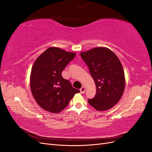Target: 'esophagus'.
Wrapping results in <instances>:
<instances>
[{
	"label": "esophagus",
	"instance_id": "obj_1",
	"mask_svg": "<svg viewBox=\"0 0 152 152\" xmlns=\"http://www.w3.org/2000/svg\"><path fill=\"white\" fill-rule=\"evenodd\" d=\"M80 93H84V91H85V87L82 86L81 88L80 89Z\"/></svg>",
	"mask_w": 152,
	"mask_h": 152
}]
</instances>
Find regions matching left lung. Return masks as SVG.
Masks as SVG:
<instances>
[{
  "instance_id": "8db88e82",
  "label": "left lung",
  "mask_w": 152,
  "mask_h": 152,
  "mask_svg": "<svg viewBox=\"0 0 152 152\" xmlns=\"http://www.w3.org/2000/svg\"><path fill=\"white\" fill-rule=\"evenodd\" d=\"M80 56L86 63L96 87L94 98L88 99L98 111L114 107L122 98L126 79L122 64L112 50L104 47L82 52Z\"/></svg>"
}]
</instances>
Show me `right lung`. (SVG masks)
I'll list each match as a JSON object with an SVG mask.
<instances>
[{
	"label": "right lung",
	"instance_id": "1",
	"mask_svg": "<svg viewBox=\"0 0 152 152\" xmlns=\"http://www.w3.org/2000/svg\"><path fill=\"white\" fill-rule=\"evenodd\" d=\"M75 56V53L50 47L36 59L31 71L30 89L36 102L44 110L61 112L74 95L80 93L61 75Z\"/></svg>",
	"mask_w": 152,
	"mask_h": 152
}]
</instances>
